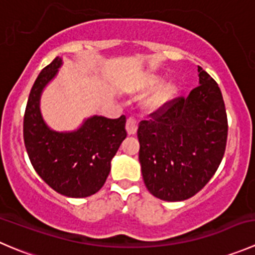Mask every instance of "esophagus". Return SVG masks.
<instances>
[{
    "mask_svg": "<svg viewBox=\"0 0 255 255\" xmlns=\"http://www.w3.org/2000/svg\"><path fill=\"white\" fill-rule=\"evenodd\" d=\"M126 129L128 134H135L138 129V121L134 117H128L127 123H126Z\"/></svg>",
    "mask_w": 255,
    "mask_h": 255,
    "instance_id": "34e87169",
    "label": "esophagus"
}]
</instances>
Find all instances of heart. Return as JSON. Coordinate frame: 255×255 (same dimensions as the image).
<instances>
[{
	"label": "heart",
	"instance_id": "heart-1",
	"mask_svg": "<svg viewBox=\"0 0 255 255\" xmlns=\"http://www.w3.org/2000/svg\"><path fill=\"white\" fill-rule=\"evenodd\" d=\"M160 81H162V77H160V76L150 75L149 77L145 78L144 82L142 83L139 91L143 93L149 92V91H152L153 88H155L159 84ZM178 92H179V86L177 85V82H174V81L163 82L162 85H160L154 90V92L150 95V97L148 98V110L152 111V112H158V111L165 110V108L174 101Z\"/></svg>",
	"mask_w": 255,
	"mask_h": 255
}]
</instances>
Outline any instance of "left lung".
Segmentation results:
<instances>
[{
    "mask_svg": "<svg viewBox=\"0 0 255 255\" xmlns=\"http://www.w3.org/2000/svg\"><path fill=\"white\" fill-rule=\"evenodd\" d=\"M199 86L150 113L138 127L139 163L150 193L167 202L193 197L218 169L228 137L218 83L198 66Z\"/></svg>",
    "mask_w": 255,
    "mask_h": 255,
    "instance_id": "left-lung-1",
    "label": "left lung"
}]
</instances>
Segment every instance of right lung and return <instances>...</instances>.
Returning a JSON list of instances; mask_svg holds the SVG:
<instances>
[{"mask_svg":"<svg viewBox=\"0 0 255 255\" xmlns=\"http://www.w3.org/2000/svg\"><path fill=\"white\" fill-rule=\"evenodd\" d=\"M61 63L56 57L32 86L23 117L24 147L32 167L52 189L85 198L97 193L110 174L111 160L127 137L126 116L116 120L95 116L71 133L49 129L39 112V97Z\"/></svg>","mask_w":255,"mask_h":255,"instance_id":"1","label":"right lung"}]
</instances>
